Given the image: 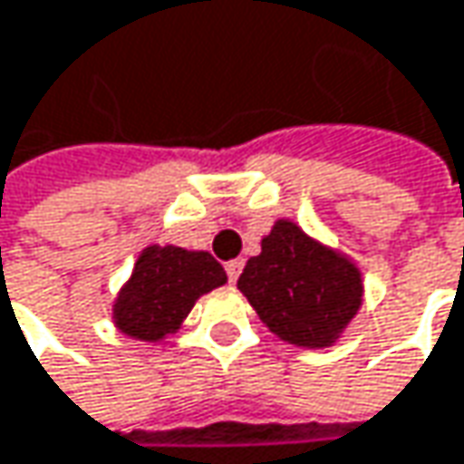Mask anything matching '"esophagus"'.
Here are the masks:
<instances>
[{
	"mask_svg": "<svg viewBox=\"0 0 464 464\" xmlns=\"http://www.w3.org/2000/svg\"><path fill=\"white\" fill-rule=\"evenodd\" d=\"M240 272H243V259H235L227 264V277H229V283H235V280L240 277Z\"/></svg>",
	"mask_w": 464,
	"mask_h": 464,
	"instance_id": "1",
	"label": "esophagus"
}]
</instances>
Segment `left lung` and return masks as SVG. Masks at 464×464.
I'll use <instances>...</instances> for the list:
<instances>
[{"label": "left lung", "instance_id": "left-lung-1", "mask_svg": "<svg viewBox=\"0 0 464 464\" xmlns=\"http://www.w3.org/2000/svg\"><path fill=\"white\" fill-rule=\"evenodd\" d=\"M237 288L272 334L299 347H328L363 296L358 266L307 237L294 221L272 227Z\"/></svg>", "mask_w": 464, "mask_h": 464}]
</instances>
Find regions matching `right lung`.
I'll return each mask as SVG.
<instances>
[{"instance_id": "obj_1", "label": "right lung", "mask_w": 464, "mask_h": 464, "mask_svg": "<svg viewBox=\"0 0 464 464\" xmlns=\"http://www.w3.org/2000/svg\"><path fill=\"white\" fill-rule=\"evenodd\" d=\"M224 283V266L205 251L149 246L117 296L114 323L133 339L160 342L181 325L203 294Z\"/></svg>"}]
</instances>
